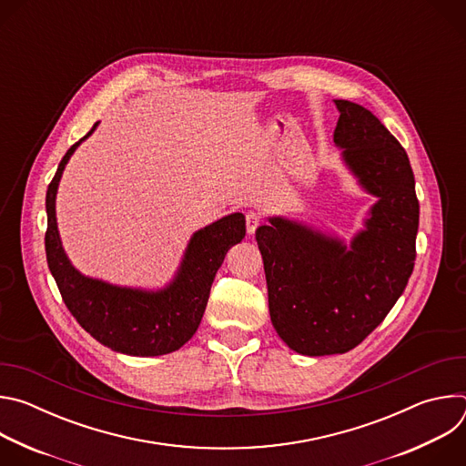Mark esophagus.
<instances>
[{
  "label": "esophagus",
  "instance_id": "1",
  "mask_svg": "<svg viewBox=\"0 0 466 466\" xmlns=\"http://www.w3.org/2000/svg\"><path fill=\"white\" fill-rule=\"evenodd\" d=\"M245 223H247V232H248V234H254L256 228H258V225L261 223V216L256 214V212H247Z\"/></svg>",
  "mask_w": 466,
  "mask_h": 466
}]
</instances>
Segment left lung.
<instances>
[{"mask_svg":"<svg viewBox=\"0 0 466 466\" xmlns=\"http://www.w3.org/2000/svg\"><path fill=\"white\" fill-rule=\"evenodd\" d=\"M334 144L358 186L376 197L347 243L299 219L269 216L256 228L271 322L302 356L358 347L404 293L415 265L419 201L408 153L361 105L334 99Z\"/></svg>","mask_w":466,"mask_h":466,"instance_id":"obj_1","label":"left lung"}]
</instances>
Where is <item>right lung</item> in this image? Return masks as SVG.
Instances as JSON below:
<instances>
[{
    "instance_id": "right-lung-1",
    "label": "right lung",
    "mask_w": 466,
    "mask_h": 466,
    "mask_svg": "<svg viewBox=\"0 0 466 466\" xmlns=\"http://www.w3.org/2000/svg\"><path fill=\"white\" fill-rule=\"evenodd\" d=\"M97 125L99 121L64 155L47 187L46 256L49 271L64 304L96 341L127 356H164L186 345L201 324L225 254L245 238V216L234 212L193 232L175 277L164 288L116 286L83 275L62 247L55 201L66 164L94 135Z\"/></svg>"
}]
</instances>
